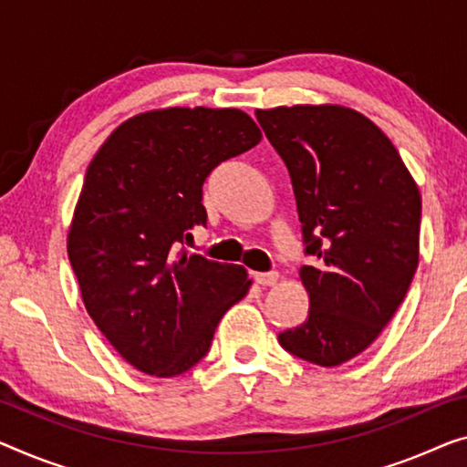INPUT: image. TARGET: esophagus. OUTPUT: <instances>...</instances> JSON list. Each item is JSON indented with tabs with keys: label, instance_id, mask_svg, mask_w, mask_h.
I'll list each match as a JSON object with an SVG mask.
<instances>
[{
	"label": "esophagus",
	"instance_id": "esophagus-1",
	"mask_svg": "<svg viewBox=\"0 0 467 467\" xmlns=\"http://www.w3.org/2000/svg\"><path fill=\"white\" fill-rule=\"evenodd\" d=\"M254 278L257 285H262V287H270V285H275L278 281V273H255Z\"/></svg>",
	"mask_w": 467,
	"mask_h": 467
}]
</instances>
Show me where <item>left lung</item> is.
I'll return each mask as SVG.
<instances>
[{"mask_svg": "<svg viewBox=\"0 0 467 467\" xmlns=\"http://www.w3.org/2000/svg\"><path fill=\"white\" fill-rule=\"evenodd\" d=\"M287 165L306 254L310 310L278 333L285 350L337 367L367 350L402 304L420 264L421 194L389 138L342 104L257 109Z\"/></svg>", "mask_w": 467, "mask_h": 467, "instance_id": "obj_1", "label": "left lung"}]
</instances>
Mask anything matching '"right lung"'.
Instances as JSON below:
<instances>
[{
    "instance_id": "obj_1",
    "label": "right lung",
    "mask_w": 467,
    "mask_h": 467,
    "mask_svg": "<svg viewBox=\"0 0 467 467\" xmlns=\"http://www.w3.org/2000/svg\"><path fill=\"white\" fill-rule=\"evenodd\" d=\"M262 140L239 109L170 107L113 130L86 171L67 236L81 300L131 367L189 371L224 312L252 287L247 270L182 249L205 226L213 167Z\"/></svg>"
}]
</instances>
